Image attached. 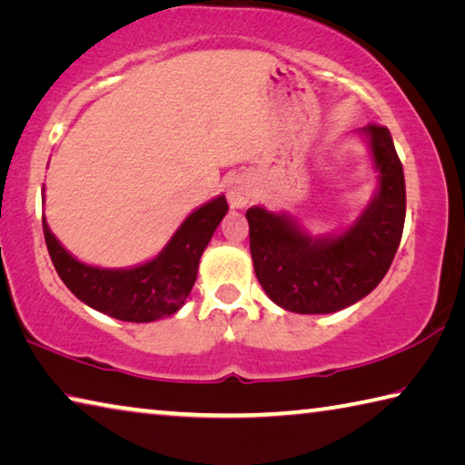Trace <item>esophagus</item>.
I'll return each instance as SVG.
<instances>
[{
  "instance_id": "obj_1",
  "label": "esophagus",
  "mask_w": 465,
  "mask_h": 465,
  "mask_svg": "<svg viewBox=\"0 0 465 465\" xmlns=\"http://www.w3.org/2000/svg\"><path fill=\"white\" fill-rule=\"evenodd\" d=\"M226 197H228V203H231L232 208H245L251 197H253V185H251V181L247 177L237 174V177H232L231 181H228Z\"/></svg>"
}]
</instances>
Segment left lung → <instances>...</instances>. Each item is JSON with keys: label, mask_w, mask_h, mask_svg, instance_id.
<instances>
[{"label": "left lung", "mask_w": 465, "mask_h": 465, "mask_svg": "<svg viewBox=\"0 0 465 465\" xmlns=\"http://www.w3.org/2000/svg\"><path fill=\"white\" fill-rule=\"evenodd\" d=\"M379 173L377 192L346 231L313 237L284 212L263 205L247 210L249 247L265 294L301 315L336 313L375 291L400 247L406 220L404 169L390 129L367 125Z\"/></svg>", "instance_id": "1"}]
</instances>
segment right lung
<instances>
[{"instance_id": "right-lung-1", "label": "right lung", "mask_w": 465, "mask_h": 465, "mask_svg": "<svg viewBox=\"0 0 465 465\" xmlns=\"http://www.w3.org/2000/svg\"><path fill=\"white\" fill-rule=\"evenodd\" d=\"M228 212L224 195L193 210L174 231L164 249L134 268H96L67 251L43 216V232L51 262L64 284L82 302L101 313L132 323L169 317L192 292L200 257Z\"/></svg>"}]
</instances>
